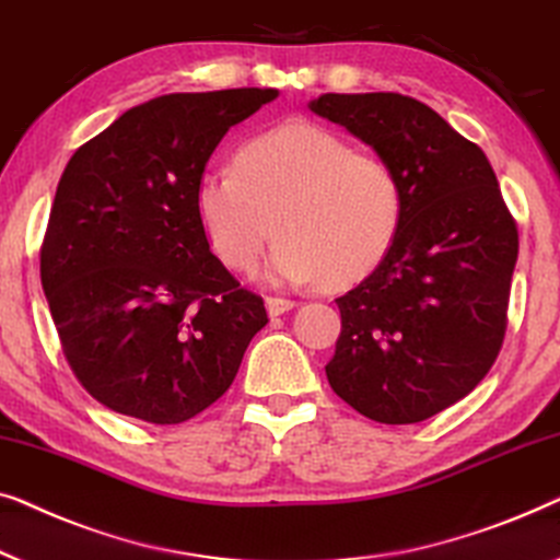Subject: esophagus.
Here are the masks:
<instances>
[{
	"label": "esophagus",
	"instance_id": "esophagus-1",
	"mask_svg": "<svg viewBox=\"0 0 560 560\" xmlns=\"http://www.w3.org/2000/svg\"><path fill=\"white\" fill-rule=\"evenodd\" d=\"M296 302H291V299H283V296H266V310H269L271 317H279V314L294 310Z\"/></svg>",
	"mask_w": 560,
	"mask_h": 560
}]
</instances>
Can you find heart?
I'll list each match as a JSON object with an SVG mask.
<instances>
[{
	"label": "heart",
	"instance_id": "obj_1",
	"mask_svg": "<svg viewBox=\"0 0 560 560\" xmlns=\"http://www.w3.org/2000/svg\"><path fill=\"white\" fill-rule=\"evenodd\" d=\"M195 215L228 269L266 266L271 281H314L342 289L388 256L404 218V190L383 156L314 124H283L246 141L235 172H205L195 183Z\"/></svg>",
	"mask_w": 560,
	"mask_h": 560
}]
</instances>
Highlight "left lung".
Listing matches in <instances>:
<instances>
[{"label":"left lung","instance_id":"8db88e82","mask_svg":"<svg viewBox=\"0 0 560 560\" xmlns=\"http://www.w3.org/2000/svg\"><path fill=\"white\" fill-rule=\"evenodd\" d=\"M310 108L396 170L404 218L381 266L337 299L327 381L377 423H419L490 373L508 329L517 225L475 141L400 93H325Z\"/></svg>","mask_w":560,"mask_h":560}]
</instances>
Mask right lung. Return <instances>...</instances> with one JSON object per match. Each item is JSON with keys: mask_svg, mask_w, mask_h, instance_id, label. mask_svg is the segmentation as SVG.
Segmentation results:
<instances>
[{"mask_svg": "<svg viewBox=\"0 0 560 560\" xmlns=\"http://www.w3.org/2000/svg\"><path fill=\"white\" fill-rule=\"evenodd\" d=\"M273 89L170 93L70 156L40 248L62 355L98 404L183 423L231 388L264 299L212 256L195 183L231 126Z\"/></svg>", "mask_w": 560, "mask_h": 560, "instance_id": "right-lung-1", "label": "right lung"}]
</instances>
